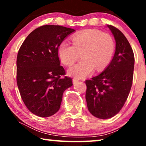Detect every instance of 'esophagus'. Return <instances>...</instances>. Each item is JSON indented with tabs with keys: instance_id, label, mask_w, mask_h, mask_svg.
Instances as JSON below:
<instances>
[{
	"instance_id": "obj_1",
	"label": "esophagus",
	"mask_w": 146,
	"mask_h": 146,
	"mask_svg": "<svg viewBox=\"0 0 146 146\" xmlns=\"http://www.w3.org/2000/svg\"><path fill=\"white\" fill-rule=\"evenodd\" d=\"M78 82H79L78 80H77V79H76V78H74L72 80V82H73L74 84H77Z\"/></svg>"
}]
</instances>
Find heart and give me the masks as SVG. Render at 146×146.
Listing matches in <instances>:
<instances>
[{"mask_svg":"<svg viewBox=\"0 0 146 146\" xmlns=\"http://www.w3.org/2000/svg\"><path fill=\"white\" fill-rule=\"evenodd\" d=\"M72 45L66 40L60 44L58 55L62 62L71 66L80 57L79 62L68 70V75L84 78L96 70L101 72L110 62L115 50V43L109 34L98 30H87L72 37Z\"/></svg>","mask_w":146,"mask_h":146,"instance_id":"b5f03b06","label":"heart"}]
</instances>
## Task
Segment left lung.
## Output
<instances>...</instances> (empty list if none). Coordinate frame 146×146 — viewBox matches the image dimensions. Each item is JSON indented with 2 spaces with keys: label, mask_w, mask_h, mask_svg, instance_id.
<instances>
[{
  "label": "left lung",
  "mask_w": 146,
  "mask_h": 146,
  "mask_svg": "<svg viewBox=\"0 0 146 146\" xmlns=\"http://www.w3.org/2000/svg\"><path fill=\"white\" fill-rule=\"evenodd\" d=\"M115 40V51L104 70L86 80L88 109L94 116L108 119L116 115L126 101L132 85L134 55L121 32L108 25Z\"/></svg>",
  "instance_id": "obj_1"
}]
</instances>
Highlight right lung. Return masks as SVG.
<instances>
[{"instance_id": "right-lung-1", "label": "right lung", "mask_w": 146, "mask_h": 146, "mask_svg": "<svg viewBox=\"0 0 146 146\" xmlns=\"http://www.w3.org/2000/svg\"><path fill=\"white\" fill-rule=\"evenodd\" d=\"M74 29L44 25L33 31L23 42L17 59V82L28 109L40 117L59 110L64 92L72 86L60 66L58 48Z\"/></svg>"}]
</instances>
